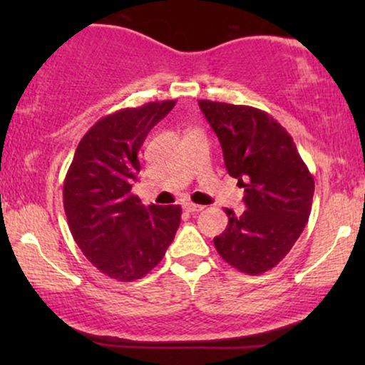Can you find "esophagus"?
Masks as SVG:
<instances>
[{"mask_svg":"<svg viewBox=\"0 0 365 365\" xmlns=\"http://www.w3.org/2000/svg\"><path fill=\"white\" fill-rule=\"evenodd\" d=\"M184 209H186L187 212H199V211H202V206H199V204H192V202H186L184 204Z\"/></svg>","mask_w":365,"mask_h":365,"instance_id":"1","label":"esophagus"}]
</instances>
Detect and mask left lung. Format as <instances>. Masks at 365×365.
Segmentation results:
<instances>
[{
    "instance_id": "left-lung-1",
    "label": "left lung",
    "mask_w": 365,
    "mask_h": 365,
    "mask_svg": "<svg viewBox=\"0 0 365 365\" xmlns=\"http://www.w3.org/2000/svg\"><path fill=\"white\" fill-rule=\"evenodd\" d=\"M199 108L221 143L229 176L244 187L246 211L226 209L229 224L214 237L219 256L257 276L277 266L309 221L314 178L291 134L251 106L201 99Z\"/></svg>"
}]
</instances>
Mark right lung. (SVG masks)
Returning <instances> with one entry per match:
<instances>
[{"label":"right lung","instance_id":"1","mask_svg":"<svg viewBox=\"0 0 365 365\" xmlns=\"http://www.w3.org/2000/svg\"><path fill=\"white\" fill-rule=\"evenodd\" d=\"M176 101L116 111L79 141L63 187L64 212L74 241L103 274L136 281L161 262L173 242L181 206L144 207L131 192L139 149Z\"/></svg>","mask_w":365,"mask_h":365}]
</instances>
